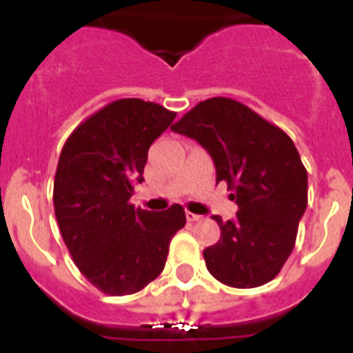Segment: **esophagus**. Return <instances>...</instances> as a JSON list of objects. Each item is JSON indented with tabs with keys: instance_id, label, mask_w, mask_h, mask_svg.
Segmentation results:
<instances>
[{
	"instance_id": "obj_1",
	"label": "esophagus",
	"mask_w": 353,
	"mask_h": 353,
	"mask_svg": "<svg viewBox=\"0 0 353 353\" xmlns=\"http://www.w3.org/2000/svg\"><path fill=\"white\" fill-rule=\"evenodd\" d=\"M187 220L188 221H199V220H203V216L194 214V212H188V210H187Z\"/></svg>"
}]
</instances>
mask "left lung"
<instances>
[{
	"mask_svg": "<svg viewBox=\"0 0 353 353\" xmlns=\"http://www.w3.org/2000/svg\"><path fill=\"white\" fill-rule=\"evenodd\" d=\"M210 154L216 183L232 190L236 220L223 221L218 243L203 251L209 273L231 288L268 284L295 247L307 207V172L284 130L227 97L199 102L172 126Z\"/></svg>",
	"mask_w": 353,
	"mask_h": 353,
	"instance_id": "8db88e82",
	"label": "left lung"
}]
</instances>
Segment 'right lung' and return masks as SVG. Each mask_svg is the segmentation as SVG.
<instances>
[{"mask_svg":"<svg viewBox=\"0 0 353 353\" xmlns=\"http://www.w3.org/2000/svg\"><path fill=\"white\" fill-rule=\"evenodd\" d=\"M176 113L155 102L119 99L74 128L58 159L52 203L63 243L102 293L132 295L165 268L170 240L187 223L181 205L135 209L150 144Z\"/></svg>","mask_w":353,"mask_h":353,"instance_id":"add662e5","label":"right lung"}]
</instances>
